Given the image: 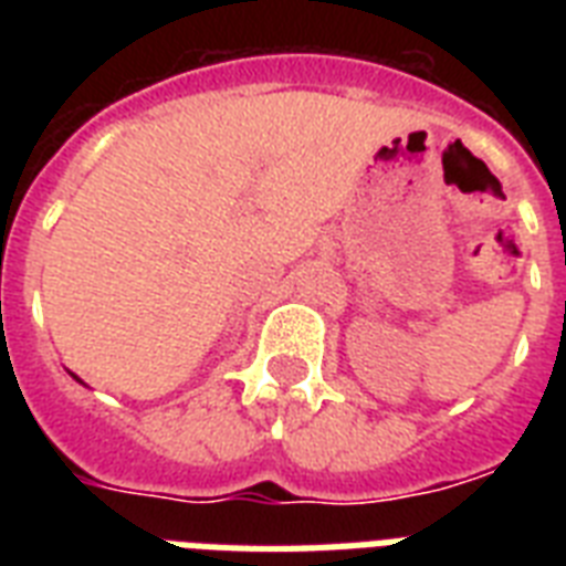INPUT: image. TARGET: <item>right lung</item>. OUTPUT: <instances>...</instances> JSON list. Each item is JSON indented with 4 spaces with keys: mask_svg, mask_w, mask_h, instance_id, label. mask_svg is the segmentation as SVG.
I'll use <instances>...</instances> for the list:
<instances>
[{
    "mask_svg": "<svg viewBox=\"0 0 566 566\" xmlns=\"http://www.w3.org/2000/svg\"><path fill=\"white\" fill-rule=\"evenodd\" d=\"M75 381H82V378H75Z\"/></svg>",
    "mask_w": 566,
    "mask_h": 566,
    "instance_id": "add662e5",
    "label": "right lung"
}]
</instances>
